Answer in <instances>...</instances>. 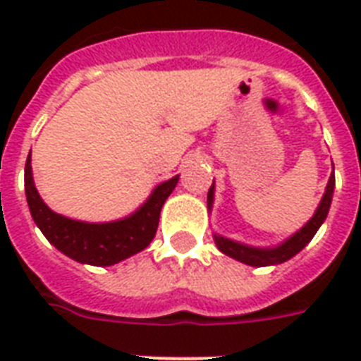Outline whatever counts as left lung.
<instances>
[{
	"mask_svg": "<svg viewBox=\"0 0 361 361\" xmlns=\"http://www.w3.org/2000/svg\"><path fill=\"white\" fill-rule=\"evenodd\" d=\"M334 166V164H331ZM335 169L331 167V175L328 178L326 190L320 203H318L317 211L312 214L311 219L307 220L305 226H301L300 230L286 237L284 241L276 243L273 247H252L247 243L233 241L228 237L220 235V233H212L214 245L219 247V250L230 258L241 262V264L252 265V267H267V265H279L288 262L290 258H294L295 254L301 252L303 248L311 243V239L317 235V231L320 230V226L324 224V220L328 216L329 207H331V200H334V190H335ZM212 203H214V180L212 186L209 188L207 194V209L209 212L212 211Z\"/></svg>",
	"mask_w": 361,
	"mask_h": 361,
	"instance_id": "left-lung-1",
	"label": "left lung"
}]
</instances>
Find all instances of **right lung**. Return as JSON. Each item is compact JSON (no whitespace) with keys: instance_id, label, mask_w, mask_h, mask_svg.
<instances>
[{"instance_id":"add662e5","label":"right lung","mask_w":361,"mask_h":361,"mask_svg":"<svg viewBox=\"0 0 361 361\" xmlns=\"http://www.w3.org/2000/svg\"><path fill=\"white\" fill-rule=\"evenodd\" d=\"M178 183V175L156 186L147 201L124 219L111 222H85L67 219L50 209L39 195L32 171V150L24 169V188L33 222L67 258L79 264L109 267L149 247L158 230L161 207Z\"/></svg>"}]
</instances>
